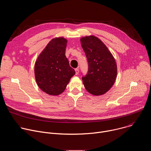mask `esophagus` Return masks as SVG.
<instances>
[{"instance_id":"34e87169","label":"esophagus","mask_w":151,"mask_h":151,"mask_svg":"<svg viewBox=\"0 0 151 151\" xmlns=\"http://www.w3.org/2000/svg\"><path fill=\"white\" fill-rule=\"evenodd\" d=\"M79 73V69L78 68L75 69V74L76 75H78Z\"/></svg>"}]
</instances>
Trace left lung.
Returning <instances> with one entry per match:
<instances>
[{
	"instance_id": "8db88e82",
	"label": "left lung",
	"mask_w": 151,
	"mask_h": 151,
	"mask_svg": "<svg viewBox=\"0 0 151 151\" xmlns=\"http://www.w3.org/2000/svg\"><path fill=\"white\" fill-rule=\"evenodd\" d=\"M81 46L88 63V73L82 78L84 87L89 93L101 96L108 91L117 76L116 61L107 47L97 37H82Z\"/></svg>"
}]
</instances>
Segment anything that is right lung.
<instances>
[{
  "instance_id": "add662e5",
  "label": "right lung",
  "mask_w": 151,
  "mask_h": 151,
  "mask_svg": "<svg viewBox=\"0 0 151 151\" xmlns=\"http://www.w3.org/2000/svg\"><path fill=\"white\" fill-rule=\"evenodd\" d=\"M68 40L53 38L39 55L35 64V76L40 89L51 96L65 90L75 71L65 55Z\"/></svg>"
}]
</instances>
